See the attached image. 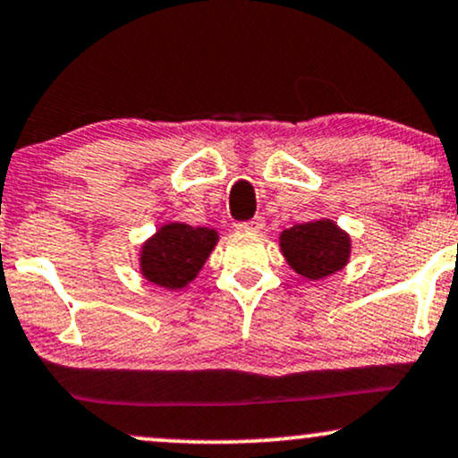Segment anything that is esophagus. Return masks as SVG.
Listing matches in <instances>:
<instances>
[{
  "label": "esophagus",
  "mask_w": 458,
  "mask_h": 458,
  "mask_svg": "<svg viewBox=\"0 0 458 458\" xmlns=\"http://www.w3.org/2000/svg\"><path fill=\"white\" fill-rule=\"evenodd\" d=\"M262 228H264L262 217H253V219H250V222L234 224V230H241V233H260Z\"/></svg>",
  "instance_id": "34e87169"
}]
</instances>
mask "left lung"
<instances>
[{"instance_id":"8db88e82","label":"left lung","mask_w":458,"mask_h":458,"mask_svg":"<svg viewBox=\"0 0 458 458\" xmlns=\"http://www.w3.org/2000/svg\"><path fill=\"white\" fill-rule=\"evenodd\" d=\"M279 245L290 267L307 279L337 273L350 258V236L330 219L292 225L279 236Z\"/></svg>"}]
</instances>
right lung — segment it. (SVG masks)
<instances>
[{
	"mask_svg": "<svg viewBox=\"0 0 458 458\" xmlns=\"http://www.w3.org/2000/svg\"><path fill=\"white\" fill-rule=\"evenodd\" d=\"M217 243L211 228L168 224L142 245L140 268L151 284L168 290L183 288L196 277Z\"/></svg>",
	"mask_w": 458,
	"mask_h": 458,
	"instance_id": "1",
	"label": "right lung"
}]
</instances>
